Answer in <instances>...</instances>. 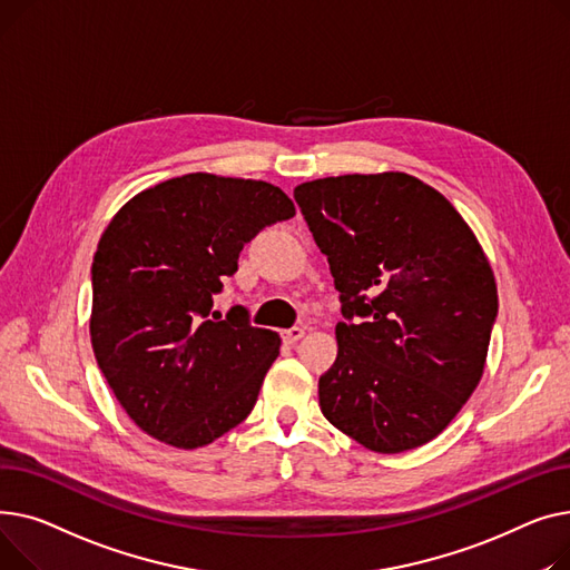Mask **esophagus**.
<instances>
[{
    "instance_id": "obj_1",
    "label": "esophagus",
    "mask_w": 570,
    "mask_h": 570,
    "mask_svg": "<svg viewBox=\"0 0 570 570\" xmlns=\"http://www.w3.org/2000/svg\"><path fill=\"white\" fill-rule=\"evenodd\" d=\"M301 338H304V328L292 326V328H285V331H283V341H285L287 345H294V343H298Z\"/></svg>"
}]
</instances>
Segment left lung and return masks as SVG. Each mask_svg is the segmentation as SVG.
<instances>
[{
	"label": "left lung",
	"mask_w": 570,
	"mask_h": 570,
	"mask_svg": "<svg viewBox=\"0 0 570 570\" xmlns=\"http://www.w3.org/2000/svg\"><path fill=\"white\" fill-rule=\"evenodd\" d=\"M341 292L338 356L320 377L328 423L377 453L434 440L481 382L497 285L449 199L405 173L294 188Z\"/></svg>",
	"instance_id": "obj_1"
}]
</instances>
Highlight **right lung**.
I'll return each mask as SVG.
<instances>
[{
  "mask_svg": "<svg viewBox=\"0 0 570 570\" xmlns=\"http://www.w3.org/2000/svg\"><path fill=\"white\" fill-rule=\"evenodd\" d=\"M266 181L193 173L138 193L91 264V345L112 393L151 438L197 449L239 425L278 356L276 331L214 294L264 227L292 218Z\"/></svg>",
  "mask_w": 570,
  "mask_h": 570,
  "instance_id": "obj_1",
  "label": "right lung"
}]
</instances>
